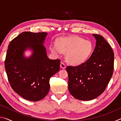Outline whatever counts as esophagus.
I'll list each match as a JSON object with an SVG mask.
<instances>
[{
    "label": "esophagus",
    "instance_id": "1",
    "mask_svg": "<svg viewBox=\"0 0 121 121\" xmlns=\"http://www.w3.org/2000/svg\"><path fill=\"white\" fill-rule=\"evenodd\" d=\"M60 67H61V68L62 69H65V68H66V65H65V63L62 62H61L60 63Z\"/></svg>",
    "mask_w": 121,
    "mask_h": 121
}]
</instances>
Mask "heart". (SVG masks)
I'll return each mask as SVG.
<instances>
[{
    "label": "heart",
    "instance_id": "1",
    "mask_svg": "<svg viewBox=\"0 0 121 121\" xmlns=\"http://www.w3.org/2000/svg\"><path fill=\"white\" fill-rule=\"evenodd\" d=\"M54 54L65 53L67 62L77 65L85 62L93 51V44L90 40L78 36L61 37L57 41V45L51 46Z\"/></svg>",
    "mask_w": 121,
    "mask_h": 121
}]
</instances>
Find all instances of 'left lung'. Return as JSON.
Wrapping results in <instances>:
<instances>
[{
	"mask_svg": "<svg viewBox=\"0 0 121 121\" xmlns=\"http://www.w3.org/2000/svg\"><path fill=\"white\" fill-rule=\"evenodd\" d=\"M96 45L87 60L77 66H67L69 92L76 99L88 101L105 91L114 70V53L102 36L92 34Z\"/></svg>",
	"mask_w": 121,
	"mask_h": 121,
	"instance_id": "8db88e82",
	"label": "left lung"
}]
</instances>
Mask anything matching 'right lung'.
Wrapping results in <instances>:
<instances>
[{
	"label": "right lung",
	"instance_id": "right-lung-1",
	"mask_svg": "<svg viewBox=\"0 0 121 121\" xmlns=\"http://www.w3.org/2000/svg\"><path fill=\"white\" fill-rule=\"evenodd\" d=\"M47 32L25 31L10 43L5 61L8 80L16 93L24 99L37 101L50 90V79L60 70V60L47 56L43 45ZM27 48L33 51L29 58L23 56Z\"/></svg>",
	"mask_w": 121,
	"mask_h": 121
}]
</instances>
